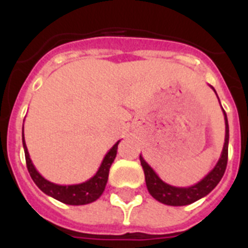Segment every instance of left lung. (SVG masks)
I'll use <instances>...</instances> for the list:
<instances>
[{"label":"left lung","mask_w":248,"mask_h":248,"mask_svg":"<svg viewBox=\"0 0 248 248\" xmlns=\"http://www.w3.org/2000/svg\"><path fill=\"white\" fill-rule=\"evenodd\" d=\"M211 88L214 89V87H211ZM214 92L216 93L215 89ZM216 95H217V93H216ZM222 111L223 117H225V125H226V134H225V144H223L222 153H221L220 159H218L217 164L215 165V168L198 184L189 186V187H176V186L169 185V184L164 183L160 179L159 175L154 171V169L151 168L144 160V157L140 155V164L143 166L144 174H145L146 187H148L149 194L155 200L170 206L190 205V203L202 199L206 195H209L217 186V184L220 183L223 174H225L227 165V156H229V122H227V115L223 108Z\"/></svg>","instance_id":"obj_1"}]
</instances>
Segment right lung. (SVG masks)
Listing matches in <instances>:
<instances>
[{
	"mask_svg": "<svg viewBox=\"0 0 248 248\" xmlns=\"http://www.w3.org/2000/svg\"><path fill=\"white\" fill-rule=\"evenodd\" d=\"M119 141L114 144L110 150L105 154L98 171L89 180L84 181V183L76 184V185H58V184L50 183L47 179H45L34 168L30 154H28L27 146H26L23 126H22V144H23V149H25L26 164H27L28 172H30L32 180L46 195L61 201V202L67 203V205H87V203L94 202L102 196L105 185H107V181H108L109 169H110L114 159L117 156Z\"/></svg>",
	"mask_w": 248,
	"mask_h": 248,
	"instance_id": "obj_1",
	"label": "right lung"
}]
</instances>
